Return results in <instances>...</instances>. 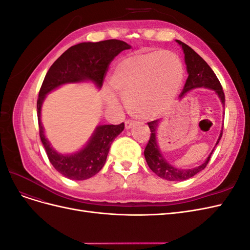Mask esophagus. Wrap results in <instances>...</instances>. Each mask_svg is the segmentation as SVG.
I'll list each match as a JSON object with an SVG mask.
<instances>
[{
  "instance_id": "obj_1",
  "label": "esophagus",
  "mask_w": 250,
  "mask_h": 250,
  "mask_svg": "<svg viewBox=\"0 0 250 250\" xmlns=\"http://www.w3.org/2000/svg\"><path fill=\"white\" fill-rule=\"evenodd\" d=\"M134 124V121L133 120H127L125 122V128L126 129H129V128Z\"/></svg>"
}]
</instances>
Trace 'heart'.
I'll list each match as a JSON object with an SVG mask.
<instances>
[{"mask_svg":"<svg viewBox=\"0 0 250 250\" xmlns=\"http://www.w3.org/2000/svg\"><path fill=\"white\" fill-rule=\"evenodd\" d=\"M183 78V62L173 52H138L117 63L110 85L133 116L149 119L163 115L168 108ZM109 100L116 99L109 95Z\"/></svg>","mask_w":250,"mask_h":250,"instance_id":"1","label":"heart"}]
</instances>
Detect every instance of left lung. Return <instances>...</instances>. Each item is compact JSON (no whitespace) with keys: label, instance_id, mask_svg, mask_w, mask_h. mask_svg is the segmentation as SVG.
Returning <instances> with one entry per match:
<instances>
[{"label":"left lung","instance_id":"left-lung-1","mask_svg":"<svg viewBox=\"0 0 250 250\" xmlns=\"http://www.w3.org/2000/svg\"><path fill=\"white\" fill-rule=\"evenodd\" d=\"M181 48L184 50L185 53V62L187 64V71L188 76L187 78L186 84L183 88V92L180 93L179 97H183L186 95L188 92H190L191 89L196 88V87H208L215 90L217 95L220 98V100L223 104V106L225 105V96L224 92L220 81L217 78L216 74L214 71L210 69V66L204 62L203 58L200 57L197 53H196L191 47H188V44L185 42L176 41ZM148 126L150 128V138L147 143V146L145 148V151H144V154H145L146 162L149 166V168L152 170L157 176H160L161 178L167 179L170 181H178V180H186L193 177L196 175L198 172L202 171L204 168L207 167V165L208 164L211 153L208 156L207 161L204 162L202 165H200L199 167H196L193 169H178L176 167H173L172 165H170L166 158L163 156L161 153V150L157 146L156 143V128H157V120L151 121V122H148ZM223 128L220 133V137H219L216 145H218L219 141H220L222 137V132Z\"/></svg>","mask_w":250,"mask_h":250}]
</instances>
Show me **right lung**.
Wrapping results in <instances>:
<instances>
[{
	"instance_id": "obj_1",
	"label": "right lung",
	"mask_w": 250,
	"mask_h": 250,
	"mask_svg": "<svg viewBox=\"0 0 250 250\" xmlns=\"http://www.w3.org/2000/svg\"><path fill=\"white\" fill-rule=\"evenodd\" d=\"M123 41L108 40L99 42H81L67 49L51 65L44 77L37 99L40 137L50 163L60 174L73 180H84L99 172L106 162L111 143L124 130V123L97 127L87 145L79 152L63 155L50 146L44 137L41 109L44 97L64 83L92 80L101 87L110 62L124 50L130 49Z\"/></svg>"
}]
</instances>
